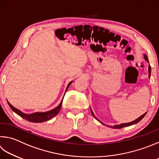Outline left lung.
<instances>
[{"mask_svg": "<svg viewBox=\"0 0 159 159\" xmlns=\"http://www.w3.org/2000/svg\"><path fill=\"white\" fill-rule=\"evenodd\" d=\"M144 58H145V60H146L147 62H149V60H148V57H147V56L145 54H144ZM148 71H149V78L150 77V76H151V67H150V65H149V67H148ZM90 110H91V112H92V115H93L94 116V117L95 118V119H96L97 120H98L99 121V122H100L102 124H103V125H106V126H108V127H111V128H112V129H122V128H123V127H126V126H131V125H135V124H137V123H138L140 122V121L143 119V118L145 116V115L147 114V112H145V114H143V115H141L140 117H139L138 118V119H136V120H135L134 121H133V122H129V123H123V124H120V125H114V126H109V125H105V124H103V122H101V121H99V120L97 119V118L95 117V115H94V112H92V109L90 108Z\"/></svg>", "mask_w": 159, "mask_h": 159, "instance_id": "left-lung-1", "label": "left lung"}]
</instances>
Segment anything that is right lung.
<instances>
[{
    "label": "right lung",
    "mask_w": 159,
    "mask_h": 159,
    "mask_svg": "<svg viewBox=\"0 0 159 159\" xmlns=\"http://www.w3.org/2000/svg\"><path fill=\"white\" fill-rule=\"evenodd\" d=\"M72 82L73 81H71L70 83H69L67 88H66L65 92L67 90L68 88L70 87V85L71 84ZM62 100H63V99H62L61 102H60L58 106H57L56 108H55L54 109L51 110V111H47V112H34V113H31V114L24 113V112H21L20 110L14 108L12 105L10 104L8 101H7V103H8V105H9L10 107L11 108V109L12 110V111L15 112V113L19 115L20 117H21L22 118H24V119L29 121V122H30L41 123V122H46V121L51 120L52 118H53L55 116H56V115L58 114V112H60V110L62 107Z\"/></svg>",
    "instance_id": "add662e5"
}]
</instances>
